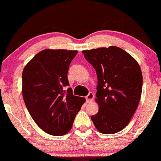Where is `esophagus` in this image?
Here are the masks:
<instances>
[{
	"mask_svg": "<svg viewBox=\"0 0 161 161\" xmlns=\"http://www.w3.org/2000/svg\"><path fill=\"white\" fill-rule=\"evenodd\" d=\"M93 97H94V96H93V93H91V92L89 93L88 94H87V97H86V102H87V103H91V102L93 101Z\"/></svg>",
	"mask_w": 161,
	"mask_h": 161,
	"instance_id": "34e87169",
	"label": "esophagus"
}]
</instances>
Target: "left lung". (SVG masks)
I'll return each instance as SVG.
<instances>
[{
  "mask_svg": "<svg viewBox=\"0 0 161 161\" xmlns=\"http://www.w3.org/2000/svg\"><path fill=\"white\" fill-rule=\"evenodd\" d=\"M97 72L96 102L99 112L91 116L95 127L106 135L129 123L141 97L143 75L135 58L115 46L82 51Z\"/></svg>",
  "mask_w": 161,
  "mask_h": 161,
  "instance_id": "left-lung-1",
  "label": "left lung"
}]
</instances>
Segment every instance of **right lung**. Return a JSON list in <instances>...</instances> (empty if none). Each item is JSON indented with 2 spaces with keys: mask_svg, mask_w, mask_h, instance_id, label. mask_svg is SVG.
<instances>
[{
  "mask_svg": "<svg viewBox=\"0 0 161 161\" xmlns=\"http://www.w3.org/2000/svg\"><path fill=\"white\" fill-rule=\"evenodd\" d=\"M76 50L46 49L36 54L22 73L24 103L35 123L46 133L66 135L85 99L73 94L68 72Z\"/></svg>",
  "mask_w": 161,
  "mask_h": 161,
  "instance_id": "right-lung-1",
  "label": "right lung"
}]
</instances>
